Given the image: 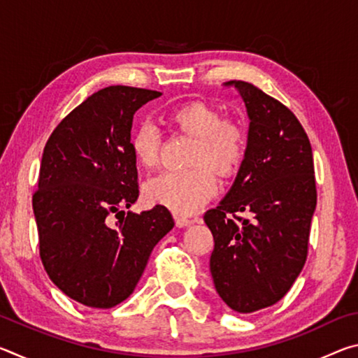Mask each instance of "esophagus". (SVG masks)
I'll return each instance as SVG.
<instances>
[{
    "label": "esophagus",
    "instance_id": "34e87169",
    "mask_svg": "<svg viewBox=\"0 0 358 358\" xmlns=\"http://www.w3.org/2000/svg\"><path fill=\"white\" fill-rule=\"evenodd\" d=\"M192 222H194V221L189 220V217L175 215V224H177V227H187V226H191Z\"/></svg>",
    "mask_w": 358,
    "mask_h": 358
}]
</instances>
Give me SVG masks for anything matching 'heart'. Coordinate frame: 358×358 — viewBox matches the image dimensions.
<instances>
[{
	"mask_svg": "<svg viewBox=\"0 0 358 358\" xmlns=\"http://www.w3.org/2000/svg\"><path fill=\"white\" fill-rule=\"evenodd\" d=\"M175 131L194 137L187 171H169L145 183L143 194L150 203L162 205L177 215H194L217 191L215 171L230 177L238 171L248 148V136L237 121L222 120L220 108L203 101L181 104L167 115ZM161 131L143 121L131 134V150L138 164L153 169L159 161Z\"/></svg>",
	"mask_w": 358,
	"mask_h": 358,
	"instance_id": "1",
	"label": "heart"
}]
</instances>
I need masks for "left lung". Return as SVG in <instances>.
I'll use <instances>...</instances> for the list:
<instances>
[{
    "label": "left lung",
    "instance_id": "left-lung-1",
    "mask_svg": "<svg viewBox=\"0 0 358 358\" xmlns=\"http://www.w3.org/2000/svg\"><path fill=\"white\" fill-rule=\"evenodd\" d=\"M224 85L246 106L248 148L230 191L203 221L215 240L216 292L234 311L250 314L280 301L306 262L316 178L310 138L295 115L252 83Z\"/></svg>",
    "mask_w": 358,
    "mask_h": 358
}]
</instances>
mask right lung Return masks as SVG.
<instances>
[{
	"label": "right lung",
	"instance_id": "add662e5",
	"mask_svg": "<svg viewBox=\"0 0 358 358\" xmlns=\"http://www.w3.org/2000/svg\"><path fill=\"white\" fill-rule=\"evenodd\" d=\"M162 93L113 85L85 99L45 143L33 211L47 275L69 299L117 306L134 292L150 254L175 226L166 207L141 215L131 150L134 113ZM122 217L113 224L111 216Z\"/></svg>",
	"mask_w": 358,
	"mask_h": 358
}]
</instances>
